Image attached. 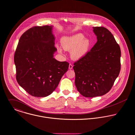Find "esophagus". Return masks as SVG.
Masks as SVG:
<instances>
[{"mask_svg": "<svg viewBox=\"0 0 135 135\" xmlns=\"http://www.w3.org/2000/svg\"><path fill=\"white\" fill-rule=\"evenodd\" d=\"M73 68V65L72 64H70L69 65V69H72Z\"/></svg>", "mask_w": 135, "mask_h": 135, "instance_id": "34e87169", "label": "esophagus"}]
</instances>
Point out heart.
<instances>
[{
    "label": "heart",
    "mask_w": 135,
    "mask_h": 135,
    "mask_svg": "<svg viewBox=\"0 0 135 135\" xmlns=\"http://www.w3.org/2000/svg\"><path fill=\"white\" fill-rule=\"evenodd\" d=\"M61 43L65 51H71V56L74 59H78L84 56L91 45L90 41L85 38L84 36L80 33L62 37ZM57 49L59 52H61L60 48L57 46Z\"/></svg>",
    "instance_id": "obj_1"
}]
</instances>
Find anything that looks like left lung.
<instances>
[{
  "instance_id": "left-lung-1",
  "label": "left lung",
  "mask_w": 135,
  "mask_h": 135,
  "mask_svg": "<svg viewBox=\"0 0 135 135\" xmlns=\"http://www.w3.org/2000/svg\"><path fill=\"white\" fill-rule=\"evenodd\" d=\"M97 42L74 63L75 85L84 97L102 96L108 92L120 70L121 51L107 28L93 27Z\"/></svg>"
}]
</instances>
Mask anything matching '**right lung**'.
<instances>
[{
	"label": "right lung",
	"mask_w": 135,
	"mask_h": 135,
	"mask_svg": "<svg viewBox=\"0 0 135 135\" xmlns=\"http://www.w3.org/2000/svg\"><path fill=\"white\" fill-rule=\"evenodd\" d=\"M52 26H35L20 37L14 55L16 79L33 97L50 95L67 72L69 64L53 58L57 50Z\"/></svg>",
	"instance_id": "add662e5"
}]
</instances>
